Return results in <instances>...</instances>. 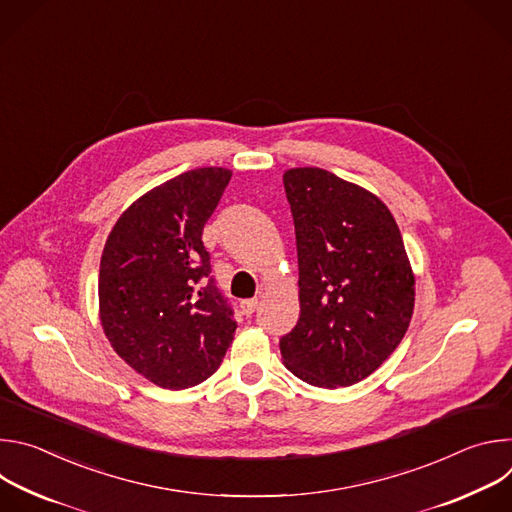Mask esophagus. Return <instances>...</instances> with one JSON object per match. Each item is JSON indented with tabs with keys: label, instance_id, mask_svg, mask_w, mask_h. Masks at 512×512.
<instances>
[{
	"label": "esophagus",
	"instance_id": "34e87169",
	"mask_svg": "<svg viewBox=\"0 0 512 512\" xmlns=\"http://www.w3.org/2000/svg\"><path fill=\"white\" fill-rule=\"evenodd\" d=\"M257 306H259L257 300H245V302H241V310H243L245 316H251V314L257 310Z\"/></svg>",
	"mask_w": 512,
	"mask_h": 512
}]
</instances>
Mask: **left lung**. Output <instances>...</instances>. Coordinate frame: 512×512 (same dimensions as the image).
Returning a JSON list of instances; mask_svg holds the SVG:
<instances>
[{
	"instance_id": "obj_1",
	"label": "left lung",
	"mask_w": 512,
	"mask_h": 512,
	"mask_svg": "<svg viewBox=\"0 0 512 512\" xmlns=\"http://www.w3.org/2000/svg\"><path fill=\"white\" fill-rule=\"evenodd\" d=\"M300 320L279 342L285 369L322 389L373 375L403 340L415 275L387 204L322 168H291Z\"/></svg>"
}]
</instances>
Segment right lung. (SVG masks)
<instances>
[{
	"mask_svg": "<svg viewBox=\"0 0 512 512\" xmlns=\"http://www.w3.org/2000/svg\"><path fill=\"white\" fill-rule=\"evenodd\" d=\"M233 172L188 170L131 202L99 269V320L113 350L162 389H188L223 362L237 322L210 273L202 229Z\"/></svg>",
	"mask_w": 512,
	"mask_h": 512,
	"instance_id": "1",
	"label": "right lung"
}]
</instances>
